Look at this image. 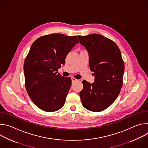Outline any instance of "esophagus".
<instances>
[{"label": "esophagus", "mask_w": 148, "mask_h": 148, "mask_svg": "<svg viewBox=\"0 0 148 148\" xmlns=\"http://www.w3.org/2000/svg\"><path fill=\"white\" fill-rule=\"evenodd\" d=\"M71 80H72V82H75V81H78V79H76V78H74V77H72V78H71Z\"/></svg>", "instance_id": "34e87169"}]
</instances>
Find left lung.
Here are the masks:
<instances>
[{"label": "left lung", "mask_w": 148, "mask_h": 148, "mask_svg": "<svg viewBox=\"0 0 148 148\" xmlns=\"http://www.w3.org/2000/svg\"><path fill=\"white\" fill-rule=\"evenodd\" d=\"M77 37L88 52L90 69L95 77L92 84L82 82L81 102L87 110L100 112L109 107L121 91L125 69L121 53L114 41L102 35Z\"/></svg>", "instance_id": "obj_1"}]
</instances>
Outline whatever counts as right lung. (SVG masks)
<instances>
[{
    "mask_svg": "<svg viewBox=\"0 0 148 148\" xmlns=\"http://www.w3.org/2000/svg\"><path fill=\"white\" fill-rule=\"evenodd\" d=\"M78 43L75 36L58 33L41 36L32 44L24 63L25 87L40 109L54 112L64 106L71 79L57 71Z\"/></svg>",
    "mask_w": 148,
    "mask_h": 148,
    "instance_id": "obj_1",
    "label": "right lung"
}]
</instances>
